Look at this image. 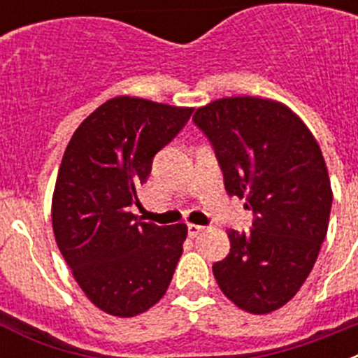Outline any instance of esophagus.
Wrapping results in <instances>:
<instances>
[{"mask_svg": "<svg viewBox=\"0 0 358 358\" xmlns=\"http://www.w3.org/2000/svg\"><path fill=\"white\" fill-rule=\"evenodd\" d=\"M202 229H204V227L199 226V224H188V235L192 236V238H194V236H197Z\"/></svg>", "mask_w": 358, "mask_h": 358, "instance_id": "obj_1", "label": "esophagus"}]
</instances>
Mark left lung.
Here are the masks:
<instances>
[{
  "mask_svg": "<svg viewBox=\"0 0 358 358\" xmlns=\"http://www.w3.org/2000/svg\"><path fill=\"white\" fill-rule=\"evenodd\" d=\"M194 123L226 192L255 215L248 233L227 231L229 255L213 264L215 280L245 312H274L301 289L327 236L334 195L321 148L299 116L267 98H220L199 107Z\"/></svg>",
  "mask_w": 358,
  "mask_h": 358,
  "instance_id": "obj_1",
  "label": "left lung"
}]
</instances>
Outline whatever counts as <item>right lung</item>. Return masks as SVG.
<instances>
[{
    "instance_id": "1",
    "label": "right lung",
    "mask_w": 358,
    "mask_h": 358,
    "mask_svg": "<svg viewBox=\"0 0 358 358\" xmlns=\"http://www.w3.org/2000/svg\"><path fill=\"white\" fill-rule=\"evenodd\" d=\"M192 113L145 98H110L66 147L52 201L53 233L78 287L107 314H143L172 281L188 229L141 222L131 210L154 156Z\"/></svg>"
}]
</instances>
